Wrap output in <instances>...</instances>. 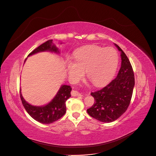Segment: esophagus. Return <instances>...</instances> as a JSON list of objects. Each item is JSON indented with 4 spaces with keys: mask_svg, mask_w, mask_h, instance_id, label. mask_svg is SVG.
I'll list each match as a JSON object with an SVG mask.
<instances>
[{
    "mask_svg": "<svg viewBox=\"0 0 156 156\" xmlns=\"http://www.w3.org/2000/svg\"><path fill=\"white\" fill-rule=\"evenodd\" d=\"M72 95L73 96H82V94L77 90H73L72 92Z\"/></svg>",
    "mask_w": 156,
    "mask_h": 156,
    "instance_id": "34e87169",
    "label": "esophagus"
}]
</instances>
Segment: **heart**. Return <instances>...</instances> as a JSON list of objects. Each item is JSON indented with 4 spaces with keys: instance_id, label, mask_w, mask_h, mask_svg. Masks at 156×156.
<instances>
[{
    "instance_id": "b5f03b06",
    "label": "heart",
    "mask_w": 156,
    "mask_h": 156,
    "mask_svg": "<svg viewBox=\"0 0 156 156\" xmlns=\"http://www.w3.org/2000/svg\"><path fill=\"white\" fill-rule=\"evenodd\" d=\"M74 62L68 60V73L76 82L86 72L88 80L94 85L107 83L114 75L119 64V55L112 48H103L88 45L78 49L73 55Z\"/></svg>"
}]
</instances>
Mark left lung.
I'll list each match as a JSON object with an SVG mask.
<instances>
[{"mask_svg": "<svg viewBox=\"0 0 156 156\" xmlns=\"http://www.w3.org/2000/svg\"><path fill=\"white\" fill-rule=\"evenodd\" d=\"M115 45L121 52L122 63L119 73L106 87L90 94L95 101L87 109L90 116L106 123L117 120L126 111L135 85L134 73L129 60L120 47Z\"/></svg>", "mask_w": 156, "mask_h": 156, "instance_id": "1", "label": "left lung"}]
</instances>
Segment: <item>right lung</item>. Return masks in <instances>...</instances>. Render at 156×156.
<instances>
[{"instance_id":"right-lung-1","label":"right lung","mask_w":156,"mask_h":156,"mask_svg":"<svg viewBox=\"0 0 156 156\" xmlns=\"http://www.w3.org/2000/svg\"><path fill=\"white\" fill-rule=\"evenodd\" d=\"M43 51L59 53L58 48L53 44V40H49L33 50L28 56ZM71 91L72 88L70 86L62 85L51 101L44 106L31 105L24 100L21 90L20 98L25 110L32 119L40 123L49 124L58 120L65 115L66 111V101L71 97Z\"/></svg>"}]
</instances>
